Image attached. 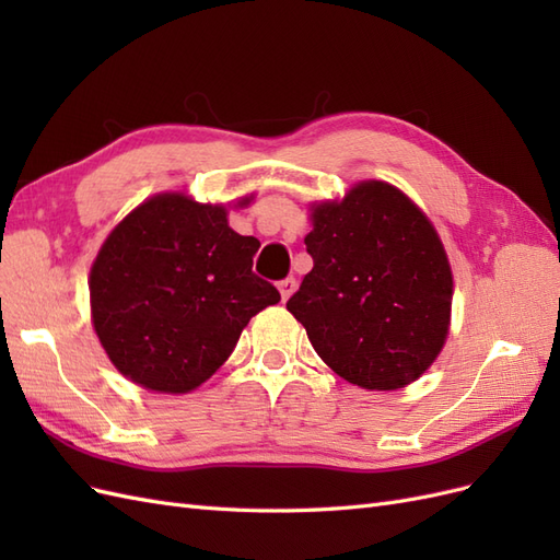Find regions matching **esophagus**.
<instances>
[{"label": "esophagus", "mask_w": 560, "mask_h": 560, "mask_svg": "<svg viewBox=\"0 0 560 560\" xmlns=\"http://www.w3.org/2000/svg\"><path fill=\"white\" fill-rule=\"evenodd\" d=\"M278 290H280L282 301H287V299H290V296L296 292V280H294V278H284V280H280V282H278Z\"/></svg>", "instance_id": "34e87169"}]
</instances>
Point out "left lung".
I'll return each mask as SVG.
<instances>
[{
	"label": "left lung",
	"mask_w": 560,
	"mask_h": 560,
	"mask_svg": "<svg viewBox=\"0 0 560 560\" xmlns=\"http://www.w3.org/2000/svg\"><path fill=\"white\" fill-rule=\"evenodd\" d=\"M313 270L287 301L325 364L352 385L416 381L448 334L453 278L442 241L413 202L362 182L313 212Z\"/></svg>",
	"instance_id": "8db88e82"
}]
</instances>
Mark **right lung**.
<instances>
[{
  "instance_id": "1",
  "label": "right lung",
  "mask_w": 560,
  "mask_h": 560,
  "mask_svg": "<svg viewBox=\"0 0 560 560\" xmlns=\"http://www.w3.org/2000/svg\"><path fill=\"white\" fill-rule=\"evenodd\" d=\"M259 241L224 208L163 194L132 210L91 268L93 327L114 366L156 393H189L222 366L280 292L252 273Z\"/></svg>"
}]
</instances>
